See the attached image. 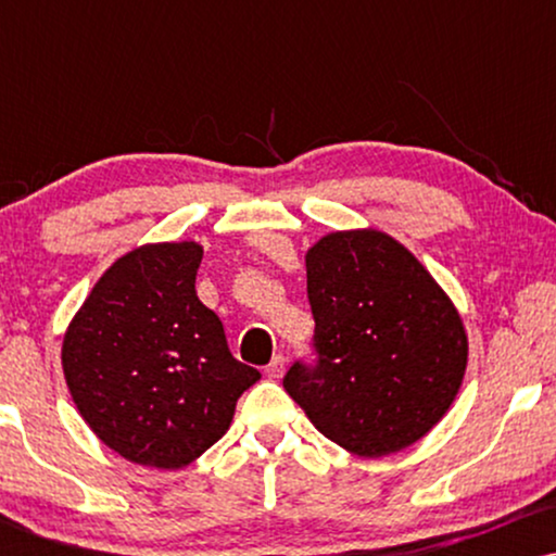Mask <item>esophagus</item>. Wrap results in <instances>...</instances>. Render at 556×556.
<instances>
[{"label": "esophagus", "mask_w": 556, "mask_h": 556, "mask_svg": "<svg viewBox=\"0 0 556 556\" xmlns=\"http://www.w3.org/2000/svg\"><path fill=\"white\" fill-rule=\"evenodd\" d=\"M283 371H286V356H273V362L268 364V367H265V377L268 379H280L283 377Z\"/></svg>", "instance_id": "1"}]
</instances>
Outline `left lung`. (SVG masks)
<instances>
[{"mask_svg":"<svg viewBox=\"0 0 556 556\" xmlns=\"http://www.w3.org/2000/svg\"><path fill=\"white\" fill-rule=\"evenodd\" d=\"M306 278L316 359L293 362L286 392L356 455L417 443L466 375L468 337L451 299L379 230L326 235L306 253Z\"/></svg>","mask_w":556,"mask_h":556,"instance_id":"8db88e82","label":"left lung"}]
</instances>
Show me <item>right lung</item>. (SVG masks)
Segmentation results:
<instances>
[{
	"instance_id": "right-lung-1",
	"label": "right lung",
	"mask_w": 556,
	"mask_h": 556,
	"mask_svg": "<svg viewBox=\"0 0 556 556\" xmlns=\"http://www.w3.org/2000/svg\"><path fill=\"white\" fill-rule=\"evenodd\" d=\"M197 242L118 257L63 339L75 407L111 451L177 470L215 445L261 371L235 359L223 321L197 299Z\"/></svg>"
}]
</instances>
